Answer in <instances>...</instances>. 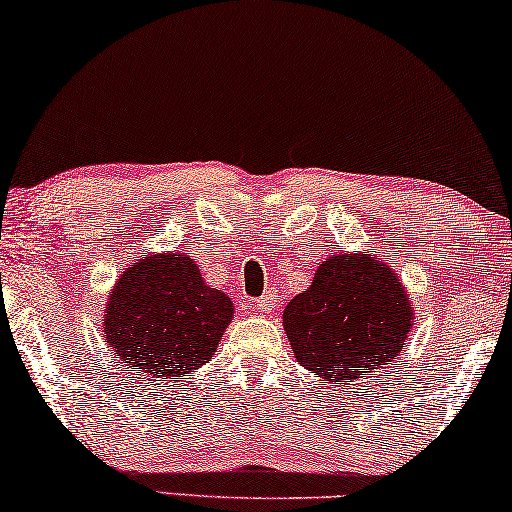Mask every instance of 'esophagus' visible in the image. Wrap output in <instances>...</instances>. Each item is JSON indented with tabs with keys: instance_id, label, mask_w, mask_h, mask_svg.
<instances>
[{
	"instance_id": "obj_1",
	"label": "esophagus",
	"mask_w": 512,
	"mask_h": 512,
	"mask_svg": "<svg viewBox=\"0 0 512 512\" xmlns=\"http://www.w3.org/2000/svg\"><path fill=\"white\" fill-rule=\"evenodd\" d=\"M254 307L258 314H270L272 307H275V296H272V293H265V296L254 300Z\"/></svg>"
}]
</instances>
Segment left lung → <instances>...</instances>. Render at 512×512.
Masks as SVG:
<instances>
[{
	"label": "left lung",
	"instance_id": "1",
	"mask_svg": "<svg viewBox=\"0 0 512 512\" xmlns=\"http://www.w3.org/2000/svg\"><path fill=\"white\" fill-rule=\"evenodd\" d=\"M410 293L396 270L370 251H335L312 284L289 300L282 324L300 366L335 384L387 368L410 338Z\"/></svg>",
	"mask_w": 512,
	"mask_h": 512
}]
</instances>
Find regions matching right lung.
I'll return each instance as SVG.
<instances>
[{
	"instance_id": "add662e5",
	"label": "right lung",
	"mask_w": 512,
	"mask_h": 512,
	"mask_svg": "<svg viewBox=\"0 0 512 512\" xmlns=\"http://www.w3.org/2000/svg\"><path fill=\"white\" fill-rule=\"evenodd\" d=\"M233 317V300L209 289L195 258L153 251L109 291L102 335L114 359L142 380H184L209 363Z\"/></svg>"
}]
</instances>
